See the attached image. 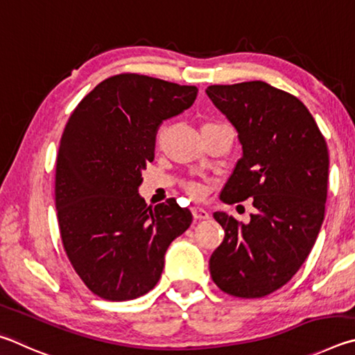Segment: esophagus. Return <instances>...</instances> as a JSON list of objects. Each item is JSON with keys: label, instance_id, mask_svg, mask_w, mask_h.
<instances>
[{"label": "esophagus", "instance_id": "34e87169", "mask_svg": "<svg viewBox=\"0 0 355 355\" xmlns=\"http://www.w3.org/2000/svg\"><path fill=\"white\" fill-rule=\"evenodd\" d=\"M191 212H193V216H195L196 220H207L209 216H210V214L207 212V210L204 209V207H201V206L191 207Z\"/></svg>", "mask_w": 355, "mask_h": 355}]
</instances>
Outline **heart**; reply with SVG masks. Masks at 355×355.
<instances>
[{
	"label": "heart",
	"instance_id": "heart-1",
	"mask_svg": "<svg viewBox=\"0 0 355 355\" xmlns=\"http://www.w3.org/2000/svg\"><path fill=\"white\" fill-rule=\"evenodd\" d=\"M190 191H191V193H193V195H201V193H202V190H201L200 187H198V185H191Z\"/></svg>",
	"mask_w": 355,
	"mask_h": 355
}]
</instances>
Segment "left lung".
Returning a JSON list of instances; mask_svg holds the SVG:
<instances>
[{"instance_id": "8db88e82", "label": "left lung", "mask_w": 355, "mask_h": 355, "mask_svg": "<svg viewBox=\"0 0 355 355\" xmlns=\"http://www.w3.org/2000/svg\"><path fill=\"white\" fill-rule=\"evenodd\" d=\"M206 93L237 129L243 149L220 200H252L256 207L248 225L214 214L225 240L210 257V275L227 295L262 297L296 275L318 237L327 145L306 105L263 80L210 85Z\"/></svg>"}]
</instances>
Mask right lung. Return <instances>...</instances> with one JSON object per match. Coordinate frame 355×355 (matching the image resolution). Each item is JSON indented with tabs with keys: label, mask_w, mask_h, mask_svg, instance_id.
I'll return each mask as SVG.
<instances>
[{
	"label": "right lung",
	"mask_w": 355,
	"mask_h": 355,
	"mask_svg": "<svg viewBox=\"0 0 355 355\" xmlns=\"http://www.w3.org/2000/svg\"><path fill=\"white\" fill-rule=\"evenodd\" d=\"M196 95L195 85L123 73L99 83L68 118L55 162L60 237L74 271L103 300L153 290L168 246L191 225L174 198L151 207L139 187L159 126Z\"/></svg>",
	"instance_id": "obj_1"
}]
</instances>
